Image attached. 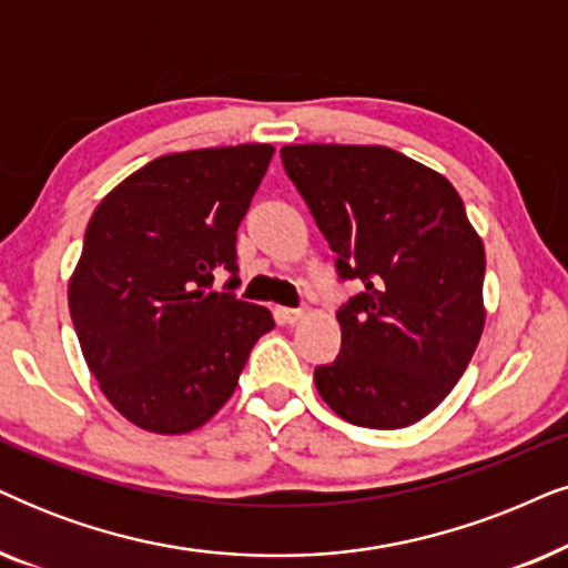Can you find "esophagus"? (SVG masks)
Segmentation results:
<instances>
[{"instance_id": "34e87169", "label": "esophagus", "mask_w": 568, "mask_h": 568, "mask_svg": "<svg viewBox=\"0 0 568 568\" xmlns=\"http://www.w3.org/2000/svg\"><path fill=\"white\" fill-rule=\"evenodd\" d=\"M302 315H305V311H300V307H276L278 323H286V326H294Z\"/></svg>"}]
</instances>
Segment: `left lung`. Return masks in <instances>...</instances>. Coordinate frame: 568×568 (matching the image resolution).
Segmentation results:
<instances>
[{
	"label": "left lung",
	"instance_id": "left-lung-1",
	"mask_svg": "<svg viewBox=\"0 0 568 568\" xmlns=\"http://www.w3.org/2000/svg\"><path fill=\"white\" fill-rule=\"evenodd\" d=\"M286 174L359 292L336 311L342 352L315 367L323 402L359 428L430 415L485 326V250L444 174L386 145H284Z\"/></svg>",
	"mask_w": 568,
	"mask_h": 568
}]
</instances>
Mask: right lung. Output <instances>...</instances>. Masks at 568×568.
Here are the masks:
<instances>
[{
	"instance_id": "add662e5",
	"label": "right lung",
	"mask_w": 568,
	"mask_h": 568,
	"mask_svg": "<svg viewBox=\"0 0 568 568\" xmlns=\"http://www.w3.org/2000/svg\"><path fill=\"white\" fill-rule=\"evenodd\" d=\"M274 145L169 153L120 182L88 221L68 300L80 349L112 407L180 436L234 394L268 307L211 292L237 274V226Z\"/></svg>"
}]
</instances>
